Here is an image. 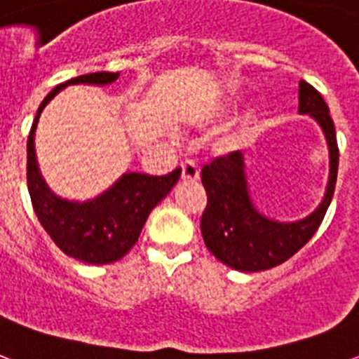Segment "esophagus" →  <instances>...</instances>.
Segmentation results:
<instances>
[{
	"label": "esophagus",
	"instance_id": "1",
	"mask_svg": "<svg viewBox=\"0 0 359 359\" xmlns=\"http://www.w3.org/2000/svg\"><path fill=\"white\" fill-rule=\"evenodd\" d=\"M180 169H182V173H180V179H182V182H198L199 171H198V168H196V163H194V161H184V163L180 165Z\"/></svg>",
	"mask_w": 359,
	"mask_h": 359
}]
</instances>
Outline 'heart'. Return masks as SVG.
Masks as SVG:
<instances>
[{"mask_svg":"<svg viewBox=\"0 0 359 359\" xmlns=\"http://www.w3.org/2000/svg\"><path fill=\"white\" fill-rule=\"evenodd\" d=\"M252 120V113H246L243 116V124L239 128H235V130H228L224 131L222 135L216 137L215 141H212V152L216 154H229V152H233L241 147L243 143V139H245V131H246V126L248 122Z\"/></svg>","mask_w":359,"mask_h":359,"instance_id":"b5f03b06","label":"heart"}]
</instances>
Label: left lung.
<instances>
[{
  "label": "left lung",
  "instance_id": "obj_1",
  "mask_svg": "<svg viewBox=\"0 0 359 359\" xmlns=\"http://www.w3.org/2000/svg\"><path fill=\"white\" fill-rule=\"evenodd\" d=\"M299 114H307L320 126L330 156L324 198L311 215L292 222H280L264 215L254 205L246 158L241 152L216 158L201 171V182L207 191L201 235L215 258L231 269L258 273L284 264L316 233L332 203L339 169L335 126L322 95L305 81L299 82Z\"/></svg>",
  "mask_w": 359,
  "mask_h": 359
}]
</instances>
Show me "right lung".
I'll use <instances>...</instances> for the list:
<instances>
[{
  "label": "right lung",
  "instance_id": "1",
  "mask_svg": "<svg viewBox=\"0 0 359 359\" xmlns=\"http://www.w3.org/2000/svg\"><path fill=\"white\" fill-rule=\"evenodd\" d=\"M120 73H90L60 84L46 95L37 109L27 137V190L41 226L69 258L92 265L118 262L137 243L150 210L168 196L180 177V168L163 177L126 171L95 198L67 199L50 190L41 175L35 152V130L41 113L67 86L88 84L109 86Z\"/></svg>",
  "mask_w": 359,
  "mask_h": 359
}]
</instances>
